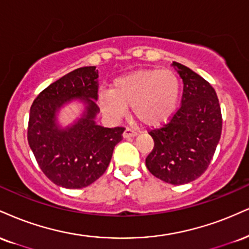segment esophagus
<instances>
[{"label": "esophagus", "mask_w": 249, "mask_h": 249, "mask_svg": "<svg viewBox=\"0 0 249 249\" xmlns=\"http://www.w3.org/2000/svg\"><path fill=\"white\" fill-rule=\"evenodd\" d=\"M137 136V132L136 131H133L132 128H126V130L124 131V133H123V137L124 138H133Z\"/></svg>", "instance_id": "obj_1"}]
</instances>
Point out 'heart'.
<instances>
[{"instance_id":"1","label":"heart","mask_w":249,"mask_h":249,"mask_svg":"<svg viewBox=\"0 0 249 249\" xmlns=\"http://www.w3.org/2000/svg\"><path fill=\"white\" fill-rule=\"evenodd\" d=\"M181 85L169 70H138L117 77L110 91L98 95L101 111L111 121H119L131 107L134 117L148 127L170 121L178 109Z\"/></svg>"}]
</instances>
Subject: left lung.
I'll return each instance as SVG.
<instances>
[{
    "instance_id": "8db88e82",
    "label": "left lung",
    "mask_w": 249,
    "mask_h": 249,
    "mask_svg": "<svg viewBox=\"0 0 249 249\" xmlns=\"http://www.w3.org/2000/svg\"><path fill=\"white\" fill-rule=\"evenodd\" d=\"M183 82L181 107L168 124L149 132L154 147L146 158L152 175L179 185L198 178L220 140L221 112L214 89L190 68L173 61Z\"/></svg>"
}]
</instances>
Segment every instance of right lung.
<instances>
[{
  "label": "right lung",
  "instance_id": "obj_1",
  "mask_svg": "<svg viewBox=\"0 0 249 249\" xmlns=\"http://www.w3.org/2000/svg\"><path fill=\"white\" fill-rule=\"evenodd\" d=\"M97 77L95 66L77 68L44 89L30 109V148L45 175L66 189L88 187L100 178L124 132V127L96 124ZM74 100L83 106V113L62 127L58 113Z\"/></svg>",
  "mask_w": 249,
  "mask_h": 249
}]
</instances>
